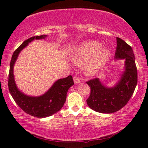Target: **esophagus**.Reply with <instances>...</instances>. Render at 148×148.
<instances>
[{
  "label": "esophagus",
  "mask_w": 148,
  "mask_h": 148,
  "mask_svg": "<svg viewBox=\"0 0 148 148\" xmlns=\"http://www.w3.org/2000/svg\"><path fill=\"white\" fill-rule=\"evenodd\" d=\"M73 79H74V81L75 84H79L80 82V79L77 76H74Z\"/></svg>",
  "instance_id": "obj_1"
}]
</instances>
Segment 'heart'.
<instances>
[{
	"label": "heart",
	"instance_id": "obj_1",
	"mask_svg": "<svg viewBox=\"0 0 148 148\" xmlns=\"http://www.w3.org/2000/svg\"><path fill=\"white\" fill-rule=\"evenodd\" d=\"M110 57L109 50L101 49V44L97 42H87L77 47L72 55L74 63L82 64L87 63L85 69L89 75L97 73L106 63Z\"/></svg>",
	"mask_w": 148,
	"mask_h": 148
}]
</instances>
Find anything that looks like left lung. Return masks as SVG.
I'll use <instances>...</instances> for the list:
<instances>
[{
	"label": "left lung",
	"mask_w": 148,
	"mask_h": 148,
	"mask_svg": "<svg viewBox=\"0 0 148 148\" xmlns=\"http://www.w3.org/2000/svg\"><path fill=\"white\" fill-rule=\"evenodd\" d=\"M116 39L115 58L125 59V71L121 79L112 88L104 86L97 77L86 82L91 88L87 104L99 113L112 114L121 110L129 102L137 85V69L133 50L123 40L118 37Z\"/></svg>",
	"instance_id": "1"
}]
</instances>
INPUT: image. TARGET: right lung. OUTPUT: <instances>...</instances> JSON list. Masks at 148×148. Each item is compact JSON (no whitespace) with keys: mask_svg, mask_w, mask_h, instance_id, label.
Wrapping results in <instances>:
<instances>
[{"mask_svg":"<svg viewBox=\"0 0 148 148\" xmlns=\"http://www.w3.org/2000/svg\"><path fill=\"white\" fill-rule=\"evenodd\" d=\"M46 35L32 36L26 40L15 50L12 55L8 75V89L16 104L25 112L38 118L46 117L56 113L63 106L69 89L74 84L72 76L60 79L44 95L40 97H29L20 92L15 83L13 69L19 52L34 39L44 38Z\"/></svg>","mask_w":148,"mask_h":148,"instance_id":"obj_1","label":"right lung"}]
</instances>
